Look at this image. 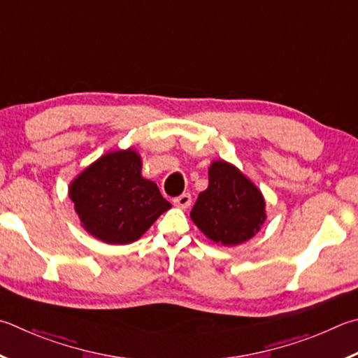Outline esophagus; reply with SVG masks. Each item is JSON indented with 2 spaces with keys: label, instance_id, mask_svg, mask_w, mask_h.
Listing matches in <instances>:
<instances>
[{
  "label": "esophagus",
  "instance_id": "34e87169",
  "mask_svg": "<svg viewBox=\"0 0 358 358\" xmlns=\"http://www.w3.org/2000/svg\"><path fill=\"white\" fill-rule=\"evenodd\" d=\"M191 203H192V197H191V194H187V192L181 194V196L173 199V205L178 208H189Z\"/></svg>",
  "mask_w": 358,
  "mask_h": 358
}]
</instances>
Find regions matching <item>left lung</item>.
I'll use <instances>...</instances> for the list:
<instances>
[{"mask_svg": "<svg viewBox=\"0 0 358 358\" xmlns=\"http://www.w3.org/2000/svg\"><path fill=\"white\" fill-rule=\"evenodd\" d=\"M208 175L210 185L199 194L192 220L214 243L236 245L250 239L266 219L262 192L225 161H214Z\"/></svg>", "mask_w": 358, "mask_h": 358, "instance_id": "left-lung-1", "label": "left lung"}]
</instances>
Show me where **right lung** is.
<instances>
[{"label": "right lung", "instance_id": "right-lung-1", "mask_svg": "<svg viewBox=\"0 0 358 358\" xmlns=\"http://www.w3.org/2000/svg\"><path fill=\"white\" fill-rule=\"evenodd\" d=\"M141 169L138 153L128 148L105 155L75 178L69 196L90 235L129 244L172 206L153 181L142 178Z\"/></svg>", "mask_w": 358, "mask_h": 358}]
</instances>
